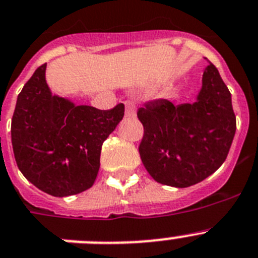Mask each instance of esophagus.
<instances>
[{
  "label": "esophagus",
  "mask_w": 258,
  "mask_h": 258,
  "mask_svg": "<svg viewBox=\"0 0 258 258\" xmlns=\"http://www.w3.org/2000/svg\"><path fill=\"white\" fill-rule=\"evenodd\" d=\"M125 116L134 117L136 116V105L132 102H125Z\"/></svg>",
  "instance_id": "obj_1"
}]
</instances>
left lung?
Returning <instances> with one entry per match:
<instances>
[{
	"label": "left lung",
	"mask_w": 258,
	"mask_h": 258,
	"mask_svg": "<svg viewBox=\"0 0 258 258\" xmlns=\"http://www.w3.org/2000/svg\"><path fill=\"white\" fill-rule=\"evenodd\" d=\"M145 134L140 155L155 181L186 188L223 164L236 132L231 92L211 62L205 68L195 103L160 99L140 108Z\"/></svg>",
	"instance_id": "obj_1"
}]
</instances>
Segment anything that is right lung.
<instances>
[{
  "label": "right lung",
  "mask_w": 258,
  "mask_h": 258,
  "mask_svg": "<svg viewBox=\"0 0 258 258\" xmlns=\"http://www.w3.org/2000/svg\"><path fill=\"white\" fill-rule=\"evenodd\" d=\"M47 63L39 66L17 99L12 144L19 171L54 197L78 195L95 182L102 145L124 117V104L109 111L77 105L52 94Z\"/></svg>",
  "instance_id": "1"
}]
</instances>
